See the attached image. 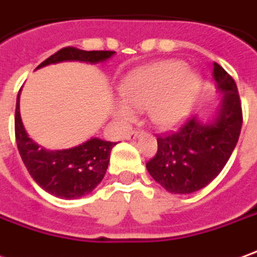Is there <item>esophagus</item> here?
<instances>
[{"label":"esophagus","mask_w":257,"mask_h":257,"mask_svg":"<svg viewBox=\"0 0 257 257\" xmlns=\"http://www.w3.org/2000/svg\"><path fill=\"white\" fill-rule=\"evenodd\" d=\"M142 134H143V132H141V131H134V132H131V134H126L125 139H126V141H134V139H138L139 136H142Z\"/></svg>","instance_id":"34e87169"}]
</instances>
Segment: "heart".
<instances>
[{"mask_svg":"<svg viewBox=\"0 0 257 257\" xmlns=\"http://www.w3.org/2000/svg\"><path fill=\"white\" fill-rule=\"evenodd\" d=\"M199 76L179 61H160L129 73L119 85L122 103L114 107L119 123H128L134 110H145L159 128H172L191 111L199 90Z\"/></svg>","mask_w":257,"mask_h":257,"instance_id":"obj_1","label":"heart"}]
</instances>
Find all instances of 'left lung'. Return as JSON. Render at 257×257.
Here are the masks:
<instances>
[{"instance_id": "left-lung-1", "label": "left lung", "mask_w": 257, "mask_h": 257, "mask_svg": "<svg viewBox=\"0 0 257 257\" xmlns=\"http://www.w3.org/2000/svg\"><path fill=\"white\" fill-rule=\"evenodd\" d=\"M213 78L220 103L207 118L192 115L171 135L157 138V153L146 164L152 178L170 193L188 195L216 178L234 152L241 134V100L234 79L218 64Z\"/></svg>"}]
</instances>
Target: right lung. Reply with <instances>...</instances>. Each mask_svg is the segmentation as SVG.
I'll return each instance as SVG.
<instances>
[{
    "mask_svg": "<svg viewBox=\"0 0 257 257\" xmlns=\"http://www.w3.org/2000/svg\"><path fill=\"white\" fill-rule=\"evenodd\" d=\"M114 54V51H85L66 47L43 61L37 69L68 61H79L91 65L103 64ZM19 101L21 90L16 98V145L23 163L36 184L60 199H78L93 192L103 181L110 163L111 149L116 143L90 138L71 149H44L29 136L23 126Z\"/></svg>",
    "mask_w": 257,
    "mask_h": 257,
    "instance_id": "right-lung-1",
    "label": "right lung"
}]
</instances>
